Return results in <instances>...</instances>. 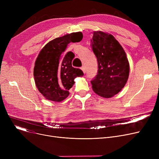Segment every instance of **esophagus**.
Segmentation results:
<instances>
[{
  "mask_svg": "<svg viewBox=\"0 0 159 159\" xmlns=\"http://www.w3.org/2000/svg\"><path fill=\"white\" fill-rule=\"evenodd\" d=\"M81 70H82V71H83V73H86V68H85V67H84V66L82 67V68H81Z\"/></svg>",
  "mask_w": 159,
  "mask_h": 159,
  "instance_id": "34e87169",
  "label": "esophagus"
}]
</instances>
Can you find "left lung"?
<instances>
[{"instance_id":"8db88e82","label":"left lung","mask_w":159,"mask_h":159,"mask_svg":"<svg viewBox=\"0 0 159 159\" xmlns=\"http://www.w3.org/2000/svg\"><path fill=\"white\" fill-rule=\"evenodd\" d=\"M91 46L98 62V73L91 81L94 92L104 98L119 93L126 85L129 64L126 52L116 39L108 33L94 31Z\"/></svg>"}]
</instances>
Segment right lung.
<instances>
[{"mask_svg": "<svg viewBox=\"0 0 159 159\" xmlns=\"http://www.w3.org/2000/svg\"><path fill=\"white\" fill-rule=\"evenodd\" d=\"M83 37L82 33L74 32L57 37L48 43L39 52L35 62L33 76L35 85L47 100L61 102L68 97L69 90L75 83V79L83 76V72L72 67L74 54L64 57L68 44L78 43Z\"/></svg>", "mask_w": 159, "mask_h": 159, "instance_id": "add662e5", "label": "right lung"}]
</instances>
